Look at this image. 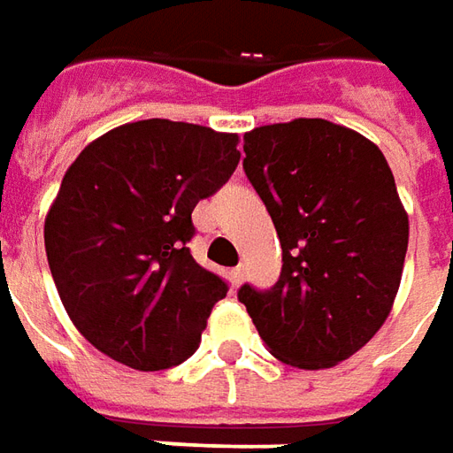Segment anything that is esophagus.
Wrapping results in <instances>:
<instances>
[{
	"label": "esophagus",
	"instance_id": "34e87169",
	"mask_svg": "<svg viewBox=\"0 0 453 453\" xmlns=\"http://www.w3.org/2000/svg\"><path fill=\"white\" fill-rule=\"evenodd\" d=\"M242 280H245V267L242 265L233 267V282H235V285H240Z\"/></svg>",
	"mask_w": 453,
	"mask_h": 453
}]
</instances>
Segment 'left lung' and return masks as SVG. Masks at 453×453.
Returning <instances> with one entry per match:
<instances>
[{
  "mask_svg": "<svg viewBox=\"0 0 453 453\" xmlns=\"http://www.w3.org/2000/svg\"><path fill=\"white\" fill-rule=\"evenodd\" d=\"M242 141L282 270L270 290L245 282L238 300L285 365L332 367L377 334L399 290L409 218L395 175L372 141L325 119L260 126Z\"/></svg>",
  "mask_w": 453,
  "mask_h": 453,
  "instance_id": "8db88e82",
  "label": "left lung"
}]
</instances>
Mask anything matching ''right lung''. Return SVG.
<instances>
[{"label":"right lung","mask_w":453,"mask_h":453,"mask_svg":"<svg viewBox=\"0 0 453 453\" xmlns=\"http://www.w3.org/2000/svg\"><path fill=\"white\" fill-rule=\"evenodd\" d=\"M235 134L149 119L88 143L44 223L51 278L88 342L141 372L186 362L227 295L188 242L203 198L238 168Z\"/></svg>","instance_id":"obj_1"}]
</instances>
